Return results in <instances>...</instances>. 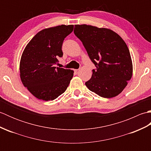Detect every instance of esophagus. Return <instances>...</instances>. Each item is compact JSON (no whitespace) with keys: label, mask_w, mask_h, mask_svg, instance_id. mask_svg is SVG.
<instances>
[{"label":"esophagus","mask_w":151,"mask_h":151,"mask_svg":"<svg viewBox=\"0 0 151 151\" xmlns=\"http://www.w3.org/2000/svg\"><path fill=\"white\" fill-rule=\"evenodd\" d=\"M75 72L76 75H78V74H79V73H80V70L79 69H75Z\"/></svg>","instance_id":"obj_1"}]
</instances>
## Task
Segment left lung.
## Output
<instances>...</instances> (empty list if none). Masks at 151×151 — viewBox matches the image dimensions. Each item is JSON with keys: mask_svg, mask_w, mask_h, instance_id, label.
I'll return each mask as SVG.
<instances>
[{"mask_svg": "<svg viewBox=\"0 0 151 151\" xmlns=\"http://www.w3.org/2000/svg\"><path fill=\"white\" fill-rule=\"evenodd\" d=\"M74 34L96 67L85 83L88 88L104 98L121 93L132 75L130 51L123 40L110 29L86 24H76Z\"/></svg>", "mask_w": 151, "mask_h": 151, "instance_id": "1", "label": "left lung"}]
</instances>
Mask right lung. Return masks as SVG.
Wrapping results in <instances>:
<instances>
[{
	"label": "right lung",
	"instance_id": "obj_1",
	"mask_svg": "<svg viewBox=\"0 0 151 151\" xmlns=\"http://www.w3.org/2000/svg\"><path fill=\"white\" fill-rule=\"evenodd\" d=\"M73 25H60L39 32L28 43L20 62L22 83L36 98L52 101L65 91L73 70L55 67L63 56L62 44Z\"/></svg>",
	"mask_w": 151,
	"mask_h": 151
}]
</instances>
